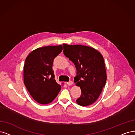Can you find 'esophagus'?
I'll use <instances>...</instances> for the list:
<instances>
[{"label": "esophagus", "instance_id": "esophagus-1", "mask_svg": "<svg viewBox=\"0 0 135 135\" xmlns=\"http://www.w3.org/2000/svg\"><path fill=\"white\" fill-rule=\"evenodd\" d=\"M67 85H68V86H71V85H72V84H73V82L71 81H70L68 82L67 83Z\"/></svg>", "mask_w": 135, "mask_h": 135}]
</instances>
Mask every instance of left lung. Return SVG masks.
<instances>
[{
    "label": "left lung",
    "mask_w": 135,
    "mask_h": 135,
    "mask_svg": "<svg viewBox=\"0 0 135 135\" xmlns=\"http://www.w3.org/2000/svg\"><path fill=\"white\" fill-rule=\"evenodd\" d=\"M63 46L64 54L74 63L77 70L74 82L81 89L77 103L82 106L91 105L97 100L106 84L107 76L103 57L92 47L66 44Z\"/></svg>",
    "instance_id": "obj_1"
}]
</instances>
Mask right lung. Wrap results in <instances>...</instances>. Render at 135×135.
Returning a JSON list of instances; mask_svg holds the SVG:
<instances>
[{
    "mask_svg": "<svg viewBox=\"0 0 135 135\" xmlns=\"http://www.w3.org/2000/svg\"><path fill=\"white\" fill-rule=\"evenodd\" d=\"M62 49V45L39 48L26 59L24 84L31 96L40 104L51 103L61 90V86L54 78L52 66L54 58Z\"/></svg>",
    "mask_w": 135,
    "mask_h": 135,
    "instance_id": "1",
    "label": "right lung"
}]
</instances>
